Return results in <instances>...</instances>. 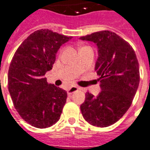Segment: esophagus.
Segmentation results:
<instances>
[{
  "mask_svg": "<svg viewBox=\"0 0 150 150\" xmlns=\"http://www.w3.org/2000/svg\"><path fill=\"white\" fill-rule=\"evenodd\" d=\"M79 89V87H77V86H71V87H70L67 90V94H68V95H71V93H73L74 92H75V91H77Z\"/></svg>",
  "mask_w": 150,
  "mask_h": 150,
  "instance_id": "obj_1",
  "label": "esophagus"
}]
</instances>
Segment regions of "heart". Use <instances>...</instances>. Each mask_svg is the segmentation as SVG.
I'll return each mask as SVG.
<instances>
[{
    "label": "heart",
    "mask_w": 150,
    "mask_h": 150,
    "mask_svg": "<svg viewBox=\"0 0 150 150\" xmlns=\"http://www.w3.org/2000/svg\"><path fill=\"white\" fill-rule=\"evenodd\" d=\"M81 49H82V48H81Z\"/></svg>",
    "instance_id": "obj_1"
}]
</instances>
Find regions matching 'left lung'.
Listing matches in <instances>:
<instances>
[{
  "label": "left lung",
  "mask_w": 150,
  "mask_h": 150,
  "mask_svg": "<svg viewBox=\"0 0 150 150\" xmlns=\"http://www.w3.org/2000/svg\"><path fill=\"white\" fill-rule=\"evenodd\" d=\"M80 39L98 45L95 71L100 76L101 89L97 97L86 93L81 112L91 125L108 127L117 122L131 105L140 81L139 61L131 45L114 32L101 30Z\"/></svg>",
  "instance_id": "8db88e82"
}]
</instances>
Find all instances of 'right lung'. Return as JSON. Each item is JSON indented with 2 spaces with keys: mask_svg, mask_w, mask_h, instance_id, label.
I'll use <instances>...</instances> for the list:
<instances>
[{
  "mask_svg": "<svg viewBox=\"0 0 150 150\" xmlns=\"http://www.w3.org/2000/svg\"><path fill=\"white\" fill-rule=\"evenodd\" d=\"M71 38L38 30L23 42L12 57L8 75L9 93L19 116L37 128L50 127L60 118L67 92L49 84L45 75L52 68L58 50Z\"/></svg>",
  "mask_w": 150,
  "mask_h": 150,
  "instance_id": "1",
  "label": "right lung"
}]
</instances>
